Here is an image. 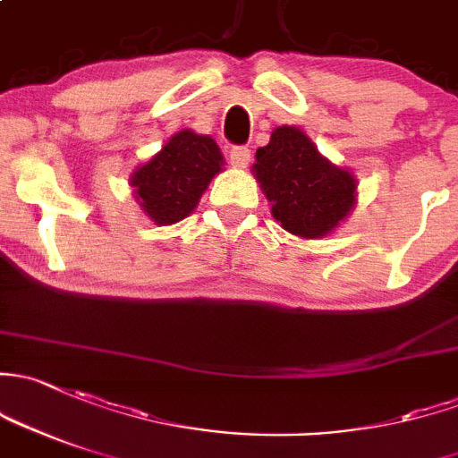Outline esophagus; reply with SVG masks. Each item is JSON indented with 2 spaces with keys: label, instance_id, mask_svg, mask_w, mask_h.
I'll return each instance as SVG.
<instances>
[{
  "label": "esophagus",
  "instance_id": "obj_1",
  "mask_svg": "<svg viewBox=\"0 0 458 458\" xmlns=\"http://www.w3.org/2000/svg\"><path fill=\"white\" fill-rule=\"evenodd\" d=\"M250 157H252V153H250L248 147H233V151H230V165L234 168H245L250 165Z\"/></svg>",
  "mask_w": 458,
  "mask_h": 458
}]
</instances>
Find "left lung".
Returning <instances> with one entry per match:
<instances>
[{
    "label": "left lung",
    "instance_id": "obj_1",
    "mask_svg": "<svg viewBox=\"0 0 458 458\" xmlns=\"http://www.w3.org/2000/svg\"><path fill=\"white\" fill-rule=\"evenodd\" d=\"M254 175L287 233L318 239L335 228L355 204V180L331 165L296 127H278L257 148Z\"/></svg>",
    "mask_w": 458,
    "mask_h": 458
}]
</instances>
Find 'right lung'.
Returning a JSON list of instances; mask_svg holds the SVG:
<instances>
[{"label":"right lung","instance_id":"right-lung-1","mask_svg":"<svg viewBox=\"0 0 458 458\" xmlns=\"http://www.w3.org/2000/svg\"><path fill=\"white\" fill-rule=\"evenodd\" d=\"M221 165L224 157L213 138L184 129L133 173L131 186L144 213L156 224L168 225L195 210Z\"/></svg>","mask_w":458,"mask_h":458}]
</instances>
